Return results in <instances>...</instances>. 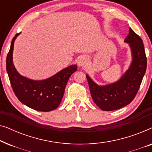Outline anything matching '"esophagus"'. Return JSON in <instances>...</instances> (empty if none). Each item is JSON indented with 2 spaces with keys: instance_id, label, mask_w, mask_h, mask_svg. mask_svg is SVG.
<instances>
[{
  "instance_id": "34e87169",
  "label": "esophagus",
  "mask_w": 152,
  "mask_h": 152,
  "mask_svg": "<svg viewBox=\"0 0 152 152\" xmlns=\"http://www.w3.org/2000/svg\"><path fill=\"white\" fill-rule=\"evenodd\" d=\"M89 59L86 55H83L80 58L78 61V65L82 67H86L88 65Z\"/></svg>"
}]
</instances>
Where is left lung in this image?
Masks as SVG:
<instances>
[{"instance_id":"8db88e82","label":"left lung","mask_w":152,"mask_h":152,"mask_svg":"<svg viewBox=\"0 0 152 152\" xmlns=\"http://www.w3.org/2000/svg\"><path fill=\"white\" fill-rule=\"evenodd\" d=\"M124 41L129 43L133 61L129 70L117 82L99 86L86 75L91 97L103 111L119 109L130 104L136 97L147 68V57L142 39L129 28Z\"/></svg>"}]
</instances>
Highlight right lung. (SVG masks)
Segmentation results:
<instances>
[{
    "mask_svg": "<svg viewBox=\"0 0 152 152\" xmlns=\"http://www.w3.org/2000/svg\"><path fill=\"white\" fill-rule=\"evenodd\" d=\"M19 34L12 39L6 59V69L14 94L20 102L32 109L43 112L55 110L61 103L68 79L77 71V66H70L44 80L34 81L21 76L12 61L14 41Z\"/></svg>",
    "mask_w": 152,
    "mask_h": 152,
    "instance_id": "1",
    "label": "right lung"
}]
</instances>
